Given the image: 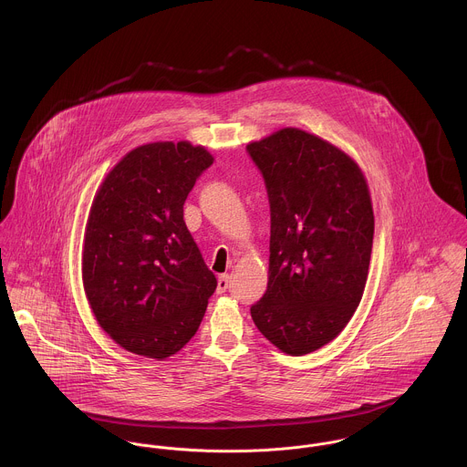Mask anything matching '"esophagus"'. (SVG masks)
I'll return each mask as SVG.
<instances>
[{
	"mask_svg": "<svg viewBox=\"0 0 467 467\" xmlns=\"http://www.w3.org/2000/svg\"><path fill=\"white\" fill-rule=\"evenodd\" d=\"M230 287V275H221L217 278V293H224Z\"/></svg>",
	"mask_w": 467,
	"mask_h": 467,
	"instance_id": "obj_1",
	"label": "esophagus"
}]
</instances>
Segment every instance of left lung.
<instances>
[{
  "instance_id": "8db88e82",
  "label": "left lung",
  "mask_w": 467,
  "mask_h": 467,
  "mask_svg": "<svg viewBox=\"0 0 467 467\" xmlns=\"http://www.w3.org/2000/svg\"><path fill=\"white\" fill-rule=\"evenodd\" d=\"M246 150L271 213L267 289L252 318L282 352L304 356L341 333L361 302L374 239L368 187L350 156L302 130Z\"/></svg>"
}]
</instances>
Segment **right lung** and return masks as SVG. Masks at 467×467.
<instances>
[{"mask_svg":"<svg viewBox=\"0 0 467 467\" xmlns=\"http://www.w3.org/2000/svg\"><path fill=\"white\" fill-rule=\"evenodd\" d=\"M212 163L201 145L147 143L113 167L93 200L82 284L99 326L130 352L165 359L200 327L217 280L183 204Z\"/></svg>","mask_w":467,"mask_h":467,"instance_id":"1","label":"right lung"}]
</instances>
